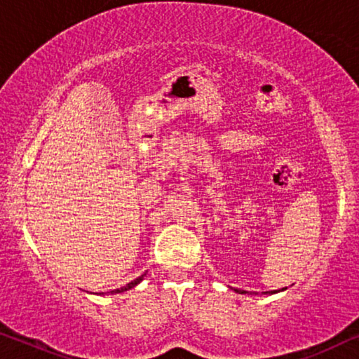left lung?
<instances>
[{
	"label": "left lung",
	"instance_id": "1",
	"mask_svg": "<svg viewBox=\"0 0 359 359\" xmlns=\"http://www.w3.org/2000/svg\"><path fill=\"white\" fill-rule=\"evenodd\" d=\"M235 292H238V294H246L245 292V290H240V289H235ZM277 292V290H271V294H276ZM267 294V292H266Z\"/></svg>",
	"mask_w": 359,
	"mask_h": 359
}]
</instances>
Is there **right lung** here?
<instances>
[{
    "mask_svg": "<svg viewBox=\"0 0 359 359\" xmlns=\"http://www.w3.org/2000/svg\"><path fill=\"white\" fill-rule=\"evenodd\" d=\"M144 276H146V274H142V276H140V277H137V279H135V280H131V283H130V284H126V285H124V287H119V289L109 290V292H108V294H119V292H124V290H130V289H133V287H135V285H137V284H140V283H141V280H142V279H144ZM102 294H103V292H102ZM102 294H100V295H102Z\"/></svg>",
    "mask_w": 359,
    "mask_h": 359,
    "instance_id": "1",
    "label": "right lung"
}]
</instances>
